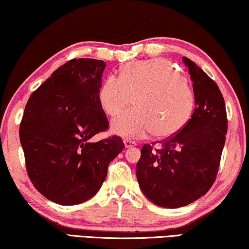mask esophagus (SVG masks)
<instances>
[{
	"mask_svg": "<svg viewBox=\"0 0 249 249\" xmlns=\"http://www.w3.org/2000/svg\"><path fill=\"white\" fill-rule=\"evenodd\" d=\"M124 143L125 148H131V147L137 145L135 142H132V140H129V139H124Z\"/></svg>",
	"mask_w": 249,
	"mask_h": 249,
	"instance_id": "1",
	"label": "esophagus"
}]
</instances>
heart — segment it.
Instances as JSON below:
<instances>
[{
	"instance_id": "1",
	"label": "heart",
	"mask_w": 249,
	"mask_h": 249,
	"mask_svg": "<svg viewBox=\"0 0 249 249\" xmlns=\"http://www.w3.org/2000/svg\"><path fill=\"white\" fill-rule=\"evenodd\" d=\"M136 107L112 121V130L124 137L156 138L175 135L186 124L194 107V93L171 62L154 58L125 64L120 76H107L99 102L109 116H117L132 102Z\"/></svg>"
}]
</instances>
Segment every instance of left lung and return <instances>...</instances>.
I'll use <instances>...</instances> for the list:
<instances>
[{
    "label": "left lung",
    "instance_id": "1",
    "mask_svg": "<svg viewBox=\"0 0 249 249\" xmlns=\"http://www.w3.org/2000/svg\"><path fill=\"white\" fill-rule=\"evenodd\" d=\"M193 83L196 109L179 132L145 145L136 166L143 196L154 204L176 209L203 196L217 176L227 127L225 100L214 81L183 57Z\"/></svg>",
    "mask_w": 249,
    "mask_h": 249
}]
</instances>
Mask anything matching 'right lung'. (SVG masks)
<instances>
[{
  "instance_id": "add662e5",
  "label": "right lung",
  "mask_w": 249,
  "mask_h": 249,
  "mask_svg": "<svg viewBox=\"0 0 249 249\" xmlns=\"http://www.w3.org/2000/svg\"><path fill=\"white\" fill-rule=\"evenodd\" d=\"M106 63L71 59L32 93L20 142L32 184L53 202L75 205L95 196L110 161L124 148L120 137L94 142L109 121L99 102Z\"/></svg>"
}]
</instances>
